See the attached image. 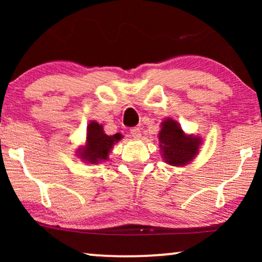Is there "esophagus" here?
<instances>
[{"mask_svg": "<svg viewBox=\"0 0 262 262\" xmlns=\"http://www.w3.org/2000/svg\"><path fill=\"white\" fill-rule=\"evenodd\" d=\"M130 132H131V136L134 138H136V139L141 138L142 132H141V130H139V127H132L131 130H130Z\"/></svg>", "mask_w": 262, "mask_h": 262, "instance_id": "34e87169", "label": "esophagus"}]
</instances>
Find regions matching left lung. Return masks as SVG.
Wrapping results in <instances>:
<instances>
[{"instance_id":"left-lung-1","label":"left lung","mask_w":262,"mask_h":262,"mask_svg":"<svg viewBox=\"0 0 262 262\" xmlns=\"http://www.w3.org/2000/svg\"><path fill=\"white\" fill-rule=\"evenodd\" d=\"M160 154L163 162L171 167H186L199 155L203 138L199 135L187 134L174 118L167 117L160 124Z\"/></svg>"}]
</instances>
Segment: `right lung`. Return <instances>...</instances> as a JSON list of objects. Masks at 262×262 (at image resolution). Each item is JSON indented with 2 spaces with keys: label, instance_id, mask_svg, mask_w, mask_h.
<instances>
[{
  "label": "right lung",
  "instance_id": "obj_1",
  "mask_svg": "<svg viewBox=\"0 0 262 262\" xmlns=\"http://www.w3.org/2000/svg\"><path fill=\"white\" fill-rule=\"evenodd\" d=\"M124 138L121 134L108 136L105 134L103 125L98 121L91 120L85 132V139L83 144L76 150V156L83 163L99 164L110 160V154L112 152L113 146Z\"/></svg>",
  "mask_w": 262,
  "mask_h": 262
}]
</instances>
